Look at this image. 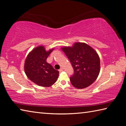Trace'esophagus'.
<instances>
[{
  "label": "esophagus",
  "mask_w": 126,
  "mask_h": 126,
  "mask_svg": "<svg viewBox=\"0 0 126 126\" xmlns=\"http://www.w3.org/2000/svg\"><path fill=\"white\" fill-rule=\"evenodd\" d=\"M63 68H60V69H59V72H62V71H63Z\"/></svg>",
  "instance_id": "esophagus-1"
}]
</instances>
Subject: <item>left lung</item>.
I'll list each match as a JSON object with an SVG mask.
<instances>
[{"label": "left lung", "mask_w": 126, "mask_h": 126, "mask_svg": "<svg viewBox=\"0 0 126 126\" xmlns=\"http://www.w3.org/2000/svg\"><path fill=\"white\" fill-rule=\"evenodd\" d=\"M61 50L74 68V74L70 78L71 84L81 89L93 83L100 71V60L96 51L88 44L80 42L72 46H64Z\"/></svg>", "instance_id": "left-lung-1"}]
</instances>
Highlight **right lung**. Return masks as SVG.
Returning a JSON list of instances; mask_svg holds the SVG:
<instances>
[{
	"label": "right lung",
	"instance_id": "right-lung-1",
	"mask_svg": "<svg viewBox=\"0 0 126 126\" xmlns=\"http://www.w3.org/2000/svg\"><path fill=\"white\" fill-rule=\"evenodd\" d=\"M54 48L46 51L43 45L38 46L29 53L24 63V71L30 80L42 87H50L54 84L59 72L46 61Z\"/></svg>",
	"mask_w": 126,
	"mask_h": 126
}]
</instances>
